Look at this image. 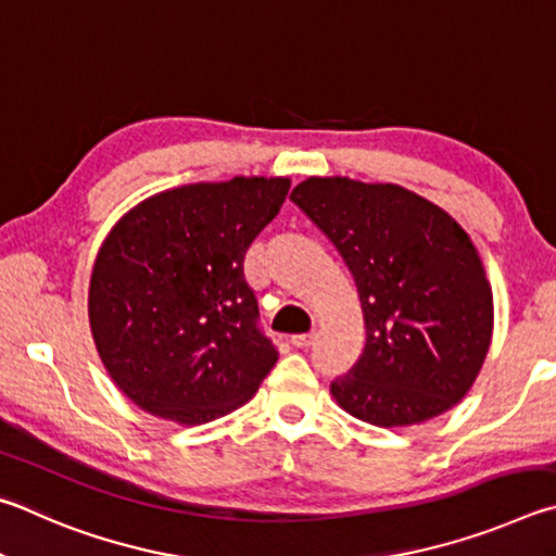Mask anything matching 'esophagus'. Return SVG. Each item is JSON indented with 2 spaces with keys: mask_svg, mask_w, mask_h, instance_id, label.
I'll return each mask as SVG.
<instances>
[{
  "mask_svg": "<svg viewBox=\"0 0 556 556\" xmlns=\"http://www.w3.org/2000/svg\"><path fill=\"white\" fill-rule=\"evenodd\" d=\"M313 342H315V332H309V334H295L293 339H290V344L298 346V349L313 346Z\"/></svg>",
  "mask_w": 556,
  "mask_h": 556,
  "instance_id": "34e87169",
  "label": "esophagus"
}]
</instances>
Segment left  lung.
Listing matches in <instances>:
<instances>
[{"label":"left lung","mask_w":556,"mask_h":556,"mask_svg":"<svg viewBox=\"0 0 556 556\" xmlns=\"http://www.w3.org/2000/svg\"><path fill=\"white\" fill-rule=\"evenodd\" d=\"M352 270L366 346L332 383L337 405L376 427L442 415L471 391L493 334V293L450 212L395 182L342 175L290 192Z\"/></svg>","instance_id":"1"}]
</instances>
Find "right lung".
I'll list each match as a JSON object with an SVG mask.
<instances>
[{
    "instance_id": "obj_1",
    "label": "right lung",
    "mask_w": 556,
    "mask_h": 556,
    "mask_svg": "<svg viewBox=\"0 0 556 556\" xmlns=\"http://www.w3.org/2000/svg\"><path fill=\"white\" fill-rule=\"evenodd\" d=\"M288 190L290 178L263 175L180 185L134 204L104 237L87 315L106 374L141 410L212 422L276 366L243 256Z\"/></svg>"
}]
</instances>
